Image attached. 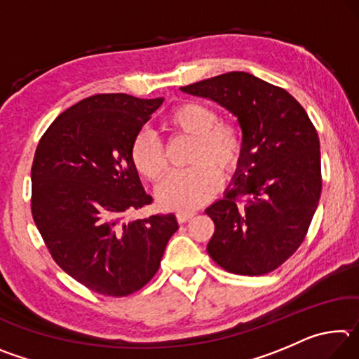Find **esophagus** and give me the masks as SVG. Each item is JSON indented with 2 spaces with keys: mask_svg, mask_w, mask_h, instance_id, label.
Wrapping results in <instances>:
<instances>
[{
  "mask_svg": "<svg viewBox=\"0 0 359 359\" xmlns=\"http://www.w3.org/2000/svg\"><path fill=\"white\" fill-rule=\"evenodd\" d=\"M177 222L179 223H185V222H188L190 220V218H193L194 217V212H177Z\"/></svg>",
  "mask_w": 359,
  "mask_h": 359,
  "instance_id": "obj_1",
  "label": "esophagus"
}]
</instances>
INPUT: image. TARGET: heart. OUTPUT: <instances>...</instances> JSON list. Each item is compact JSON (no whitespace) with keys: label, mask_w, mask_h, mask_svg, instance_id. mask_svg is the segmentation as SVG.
I'll use <instances>...</instances> for the list:
<instances>
[{"label":"heart","mask_w":359,"mask_h":359,"mask_svg":"<svg viewBox=\"0 0 359 359\" xmlns=\"http://www.w3.org/2000/svg\"><path fill=\"white\" fill-rule=\"evenodd\" d=\"M208 104L184 101L168 114L165 130L193 137L190 168L174 171L161 182L156 199L169 210H193L208 203L223 177L236 171L244 151V133L229 120H217ZM131 160L144 179L155 182L166 171V156L154 133L139 131L131 145Z\"/></svg>","instance_id":"obj_1"}]
</instances>
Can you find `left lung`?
I'll return each instance as SVG.
<instances>
[{"instance_id": "1", "label": "left lung", "mask_w": 359, "mask_h": 359, "mask_svg": "<svg viewBox=\"0 0 359 359\" xmlns=\"http://www.w3.org/2000/svg\"><path fill=\"white\" fill-rule=\"evenodd\" d=\"M226 107L244 151L224 198L205 209L215 223L208 252L224 271L263 276L306 238L321 194L317 130L287 90L233 71L180 87Z\"/></svg>"}]
</instances>
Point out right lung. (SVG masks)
I'll use <instances>...</instances> for the list:
<instances>
[{"instance_id": "add662e5", "label": "right lung", "mask_w": 359, "mask_h": 359, "mask_svg": "<svg viewBox=\"0 0 359 359\" xmlns=\"http://www.w3.org/2000/svg\"><path fill=\"white\" fill-rule=\"evenodd\" d=\"M163 101L88 96L60 114L36 149L33 220L55 263L95 293L123 297L141 290L179 229L174 214L128 218L151 204L131 145Z\"/></svg>"}]
</instances>
